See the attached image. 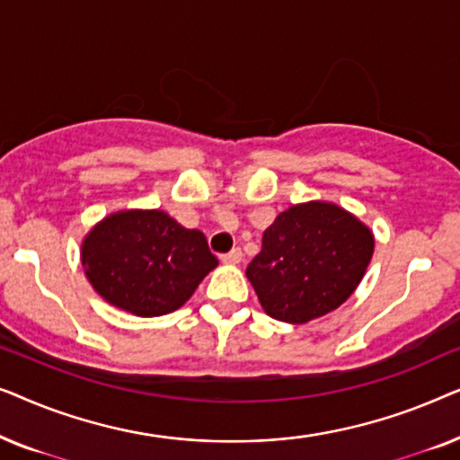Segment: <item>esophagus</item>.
<instances>
[{
    "mask_svg": "<svg viewBox=\"0 0 460 460\" xmlns=\"http://www.w3.org/2000/svg\"><path fill=\"white\" fill-rule=\"evenodd\" d=\"M224 263H241L243 260V251L241 249H232L230 253H224L222 257H219Z\"/></svg>",
    "mask_w": 460,
    "mask_h": 460,
    "instance_id": "esophagus-1",
    "label": "esophagus"
}]
</instances>
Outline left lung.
Instances as JSON below:
<instances>
[{
	"label": "left lung",
	"mask_w": 460,
	"mask_h": 460,
	"mask_svg": "<svg viewBox=\"0 0 460 460\" xmlns=\"http://www.w3.org/2000/svg\"><path fill=\"white\" fill-rule=\"evenodd\" d=\"M373 234L331 203L295 205L263 232L247 279L268 316L304 324L337 310L373 257Z\"/></svg>",
	"instance_id": "8db88e82"
}]
</instances>
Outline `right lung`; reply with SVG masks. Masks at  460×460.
Segmentation results:
<instances>
[{"mask_svg": "<svg viewBox=\"0 0 460 460\" xmlns=\"http://www.w3.org/2000/svg\"><path fill=\"white\" fill-rule=\"evenodd\" d=\"M92 287L136 316H163L184 305L217 266L203 232L163 211H121L102 219L81 247Z\"/></svg>", "mask_w": 460, "mask_h": 460, "instance_id": "1", "label": "right lung"}]
</instances>
